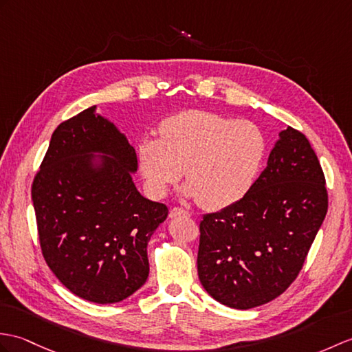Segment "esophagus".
<instances>
[{
  "instance_id": "34e87169",
  "label": "esophagus",
  "mask_w": 352,
  "mask_h": 352,
  "mask_svg": "<svg viewBox=\"0 0 352 352\" xmlns=\"http://www.w3.org/2000/svg\"><path fill=\"white\" fill-rule=\"evenodd\" d=\"M179 216H189V211H186V210L179 208V207L170 208V211H169V217L170 219H175V217H179Z\"/></svg>"
}]
</instances>
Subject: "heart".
<instances>
[{
	"label": "heart",
	"instance_id": "obj_1",
	"mask_svg": "<svg viewBox=\"0 0 352 352\" xmlns=\"http://www.w3.org/2000/svg\"><path fill=\"white\" fill-rule=\"evenodd\" d=\"M267 153L255 122L207 111H184L162 122L160 138L138 145V165L148 192L163 198L183 175L184 195L220 210L239 202L255 182Z\"/></svg>",
	"mask_w": 352,
	"mask_h": 352
}]
</instances>
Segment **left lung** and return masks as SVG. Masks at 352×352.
<instances>
[{"label":"left lung","mask_w":352,"mask_h":352,"mask_svg":"<svg viewBox=\"0 0 352 352\" xmlns=\"http://www.w3.org/2000/svg\"><path fill=\"white\" fill-rule=\"evenodd\" d=\"M327 208L324 173L307 138L292 127L282 130L250 190L201 220L204 289L241 310L279 297L303 267Z\"/></svg>","instance_id":"8db88e82"}]
</instances>
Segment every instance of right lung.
Instances as JSON below:
<instances>
[{"label":"right lung","instance_id":"1","mask_svg":"<svg viewBox=\"0 0 352 352\" xmlns=\"http://www.w3.org/2000/svg\"><path fill=\"white\" fill-rule=\"evenodd\" d=\"M136 153L91 106L61 122L31 187L40 248L75 296L118 303L146 282V244L168 217L138 192Z\"/></svg>","mask_w":352,"mask_h":352}]
</instances>
